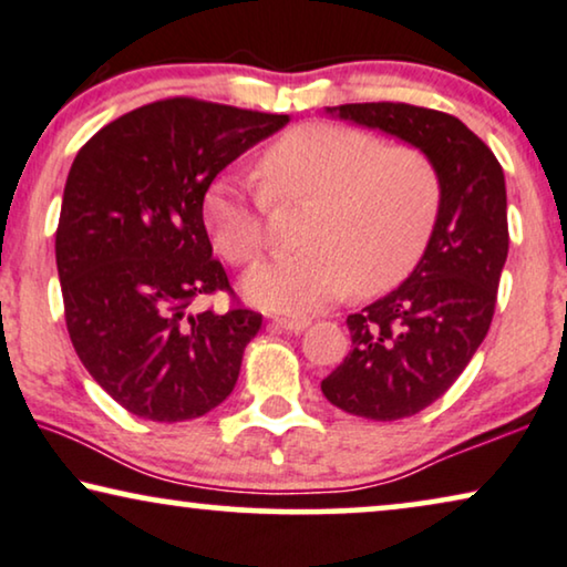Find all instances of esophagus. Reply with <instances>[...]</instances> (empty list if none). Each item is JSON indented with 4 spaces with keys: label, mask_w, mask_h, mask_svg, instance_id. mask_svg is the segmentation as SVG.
Instances as JSON below:
<instances>
[{
    "label": "esophagus",
    "mask_w": 567,
    "mask_h": 567,
    "mask_svg": "<svg viewBox=\"0 0 567 567\" xmlns=\"http://www.w3.org/2000/svg\"><path fill=\"white\" fill-rule=\"evenodd\" d=\"M274 324L289 332H301L309 324V320L307 317H274Z\"/></svg>",
    "instance_id": "34e87169"
}]
</instances>
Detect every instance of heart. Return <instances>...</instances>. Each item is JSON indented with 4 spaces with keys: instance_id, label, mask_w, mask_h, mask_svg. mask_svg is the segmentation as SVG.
Listing matches in <instances>:
<instances>
[{
    "instance_id": "1",
    "label": "heart",
    "mask_w": 567,
    "mask_h": 567,
    "mask_svg": "<svg viewBox=\"0 0 567 567\" xmlns=\"http://www.w3.org/2000/svg\"><path fill=\"white\" fill-rule=\"evenodd\" d=\"M260 185L237 175L208 183L200 214L231 266L260 260L270 206L312 204L301 221L305 250L255 268L245 291L286 315L322 309L355 291L377 297L413 274L436 227L441 173L421 146H386L369 131L301 123L258 157Z\"/></svg>"
}]
</instances>
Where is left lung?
<instances>
[{
    "label": "left lung",
    "instance_id": "left-lung-1",
    "mask_svg": "<svg viewBox=\"0 0 567 567\" xmlns=\"http://www.w3.org/2000/svg\"><path fill=\"white\" fill-rule=\"evenodd\" d=\"M336 111L421 146L444 188L421 262L384 299L348 315L351 353L322 379L324 398L346 413L400 421L433 405L491 330L508 255L506 181L491 146L454 115L408 103Z\"/></svg>",
    "mask_w": 567,
    "mask_h": 567
}]
</instances>
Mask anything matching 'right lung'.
<instances>
[{
  "mask_svg": "<svg viewBox=\"0 0 567 567\" xmlns=\"http://www.w3.org/2000/svg\"><path fill=\"white\" fill-rule=\"evenodd\" d=\"M289 123L196 97L142 105L97 131L69 169L56 268L69 338L90 377L131 415L181 423L235 390L262 315L239 305L212 258L208 183ZM227 292L233 309L193 313Z\"/></svg>",
  "mask_w": 567,
  "mask_h": 567,
  "instance_id": "add662e5",
  "label": "right lung"
}]
</instances>
